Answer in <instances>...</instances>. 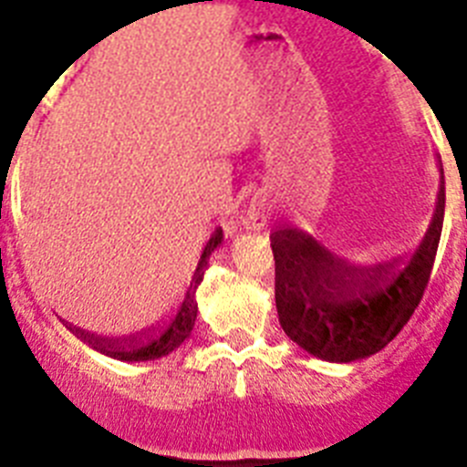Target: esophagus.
<instances>
[{
  "label": "esophagus",
  "mask_w": 467,
  "mask_h": 467,
  "mask_svg": "<svg viewBox=\"0 0 467 467\" xmlns=\"http://www.w3.org/2000/svg\"><path fill=\"white\" fill-rule=\"evenodd\" d=\"M246 221L254 230H264L271 221V206L266 203V199H254L249 203V211H246Z\"/></svg>",
  "instance_id": "34e87169"
}]
</instances>
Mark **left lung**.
Wrapping results in <instances>:
<instances>
[{"label":"left lung","instance_id":"8db88e82","mask_svg":"<svg viewBox=\"0 0 467 467\" xmlns=\"http://www.w3.org/2000/svg\"><path fill=\"white\" fill-rule=\"evenodd\" d=\"M437 208L410 256L359 266L340 259L297 227L271 234L275 259V309L293 343L326 362L377 355L418 309L430 283L443 225V170Z\"/></svg>","mask_w":467,"mask_h":467}]
</instances>
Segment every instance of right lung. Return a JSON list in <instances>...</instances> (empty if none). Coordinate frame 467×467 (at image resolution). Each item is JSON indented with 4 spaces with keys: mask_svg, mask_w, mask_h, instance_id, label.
<instances>
[{
    "mask_svg": "<svg viewBox=\"0 0 467 467\" xmlns=\"http://www.w3.org/2000/svg\"><path fill=\"white\" fill-rule=\"evenodd\" d=\"M223 244V230L218 227L211 237H208L203 252H201V259L196 264V271L192 275V283H189L184 299H182L180 309L174 314L172 319L165 326H150L146 331H139L134 336H122V338H108V336H96V333L83 331L78 326L64 321V326L74 333L76 338H81L83 343L90 345L93 350L102 352L112 359H119V362H146V359H158L170 355L172 350H177L184 340L192 336V328H194L196 312H199V305H196V287L201 285L203 280V271H206L208 256Z\"/></svg>",
    "mask_w": 467,
    "mask_h": 467,
    "instance_id": "obj_1",
    "label": "right lung"
}]
</instances>
